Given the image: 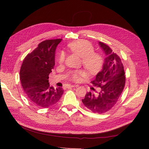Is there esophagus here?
<instances>
[{
	"label": "esophagus",
	"instance_id": "obj_1",
	"mask_svg": "<svg viewBox=\"0 0 149 149\" xmlns=\"http://www.w3.org/2000/svg\"><path fill=\"white\" fill-rule=\"evenodd\" d=\"M78 86V85H68L66 88H74V87H77Z\"/></svg>",
	"mask_w": 149,
	"mask_h": 149
}]
</instances>
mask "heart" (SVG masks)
I'll return each mask as SVG.
<instances>
[{"label": "heart", "instance_id": "obj_1", "mask_svg": "<svg viewBox=\"0 0 149 149\" xmlns=\"http://www.w3.org/2000/svg\"><path fill=\"white\" fill-rule=\"evenodd\" d=\"M68 47L74 53L77 54L82 58L83 66L88 73L94 74L100 71L103 64V56L100 53L94 52L93 45L88 41L80 40L72 42L68 45ZM65 60V54L61 52L58 57L59 63H63ZM84 73L81 70L72 72L70 78L74 81H78L81 76H83Z\"/></svg>", "mask_w": 149, "mask_h": 149}]
</instances>
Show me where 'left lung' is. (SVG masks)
Listing matches in <instances>:
<instances>
[{
    "instance_id": "obj_1",
    "label": "left lung",
    "mask_w": 149,
    "mask_h": 149,
    "mask_svg": "<svg viewBox=\"0 0 149 149\" xmlns=\"http://www.w3.org/2000/svg\"><path fill=\"white\" fill-rule=\"evenodd\" d=\"M99 45L106 57L102 70L91 83L101 90L95 95L91 92L87 93L82 102L92 112L102 114L109 111L118 102L125 86V77L120 57L105 43L100 42Z\"/></svg>"
}]
</instances>
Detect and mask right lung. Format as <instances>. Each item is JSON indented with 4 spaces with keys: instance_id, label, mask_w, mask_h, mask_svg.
<instances>
[{
    "instance_id": "right-lung-1",
    "label": "right lung",
    "mask_w": 149,
    "mask_h": 149,
    "mask_svg": "<svg viewBox=\"0 0 149 149\" xmlns=\"http://www.w3.org/2000/svg\"><path fill=\"white\" fill-rule=\"evenodd\" d=\"M62 39L47 40L29 53L20 71L21 84L26 96L33 104L48 107L59 101L64 91L49 86V74L55 66L56 47Z\"/></svg>"
}]
</instances>
